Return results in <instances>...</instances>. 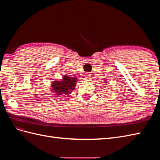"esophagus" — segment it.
Listing matches in <instances>:
<instances>
[{
    "label": "esophagus",
    "mask_w": 160,
    "mask_h": 160,
    "mask_svg": "<svg viewBox=\"0 0 160 160\" xmlns=\"http://www.w3.org/2000/svg\"><path fill=\"white\" fill-rule=\"evenodd\" d=\"M91 75L89 74V73H87V74L85 75V79H86L87 81H89V80H91Z\"/></svg>",
    "instance_id": "34e87169"
}]
</instances>
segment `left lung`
<instances>
[{
	"label": "left lung",
	"mask_w": 160,
	"mask_h": 160,
	"mask_svg": "<svg viewBox=\"0 0 160 160\" xmlns=\"http://www.w3.org/2000/svg\"><path fill=\"white\" fill-rule=\"evenodd\" d=\"M105 81H103L104 82V83H106V84H107V81H106V80H104Z\"/></svg>",
	"instance_id": "8db88e82"
}]
</instances>
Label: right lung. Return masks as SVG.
<instances>
[{
	"instance_id": "add662e5",
	"label": "right lung",
	"mask_w": 160,
	"mask_h": 160,
	"mask_svg": "<svg viewBox=\"0 0 160 160\" xmlns=\"http://www.w3.org/2000/svg\"><path fill=\"white\" fill-rule=\"evenodd\" d=\"M78 81V79L75 77L63 75L61 79L52 81L51 84V92L58 95H69L75 89L76 83Z\"/></svg>"
}]
</instances>
